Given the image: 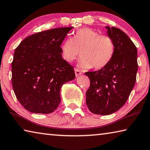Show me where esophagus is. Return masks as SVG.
Masks as SVG:
<instances>
[{
    "label": "esophagus",
    "mask_w": 150,
    "mask_h": 150,
    "mask_svg": "<svg viewBox=\"0 0 150 150\" xmlns=\"http://www.w3.org/2000/svg\"><path fill=\"white\" fill-rule=\"evenodd\" d=\"M75 76H76V77H78L79 75H80L81 74H82V73H81V72L80 71L77 69H75Z\"/></svg>",
    "instance_id": "obj_1"
}]
</instances>
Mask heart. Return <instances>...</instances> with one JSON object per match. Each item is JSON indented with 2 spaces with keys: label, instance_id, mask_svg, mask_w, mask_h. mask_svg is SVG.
<instances>
[{
  "label": "heart",
  "instance_id": "1",
  "mask_svg": "<svg viewBox=\"0 0 150 150\" xmlns=\"http://www.w3.org/2000/svg\"><path fill=\"white\" fill-rule=\"evenodd\" d=\"M61 54L67 62L71 63L81 55L79 66L83 69L92 67L100 69L112 59L115 44L110 37L100 35L99 32L88 28L77 30L73 39L67 38L60 46Z\"/></svg>",
  "mask_w": 150,
  "mask_h": 150
}]
</instances>
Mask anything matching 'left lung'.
<instances>
[{
  "instance_id": "left-lung-1",
  "label": "left lung",
  "mask_w": 150,
  "mask_h": 150,
  "mask_svg": "<svg viewBox=\"0 0 150 150\" xmlns=\"http://www.w3.org/2000/svg\"><path fill=\"white\" fill-rule=\"evenodd\" d=\"M115 44V54L105 67L86 72L90 87L86 104L93 114L108 115L118 110L128 99L138 71L137 48L128 35L115 27L106 26Z\"/></svg>"
}]
</instances>
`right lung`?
Here are the masks:
<instances>
[{
    "label": "right lung",
    "instance_id": "add662e5",
    "mask_svg": "<svg viewBox=\"0 0 150 150\" xmlns=\"http://www.w3.org/2000/svg\"><path fill=\"white\" fill-rule=\"evenodd\" d=\"M73 27L36 33L19 44L12 63V84L17 99L31 112L49 114L61 102L62 85L75 78L63 59L60 45Z\"/></svg>",
    "mask_w": 150,
    "mask_h": 150
}]
</instances>
